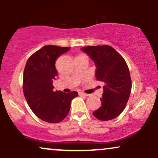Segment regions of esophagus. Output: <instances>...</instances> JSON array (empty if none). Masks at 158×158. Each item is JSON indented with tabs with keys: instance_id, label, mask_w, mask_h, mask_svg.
Wrapping results in <instances>:
<instances>
[{
	"instance_id": "esophagus-1",
	"label": "esophagus",
	"mask_w": 158,
	"mask_h": 158,
	"mask_svg": "<svg viewBox=\"0 0 158 158\" xmlns=\"http://www.w3.org/2000/svg\"><path fill=\"white\" fill-rule=\"evenodd\" d=\"M79 94L80 96H85V97H88V96H89V94H85V93H83V92H79Z\"/></svg>"
}]
</instances>
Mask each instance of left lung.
<instances>
[{
    "label": "left lung",
    "instance_id": "8db88e82",
    "mask_svg": "<svg viewBox=\"0 0 158 158\" xmlns=\"http://www.w3.org/2000/svg\"><path fill=\"white\" fill-rule=\"evenodd\" d=\"M96 66L95 77L104 83L101 106L93 112L96 118L108 121L123 112L131 90V79L126 61L112 47L88 46L81 48Z\"/></svg>",
    "mask_w": 158,
    "mask_h": 158
}]
</instances>
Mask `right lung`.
<instances>
[{
    "mask_svg": "<svg viewBox=\"0 0 158 158\" xmlns=\"http://www.w3.org/2000/svg\"><path fill=\"white\" fill-rule=\"evenodd\" d=\"M70 48L47 45L34 52L27 61L23 76V90L29 106L39 118L57 123L67 117L77 91L53 90L58 71L56 61Z\"/></svg>",
    "mask_w": 158,
    "mask_h": 158,
    "instance_id": "obj_1",
    "label": "right lung"
}]
</instances>
